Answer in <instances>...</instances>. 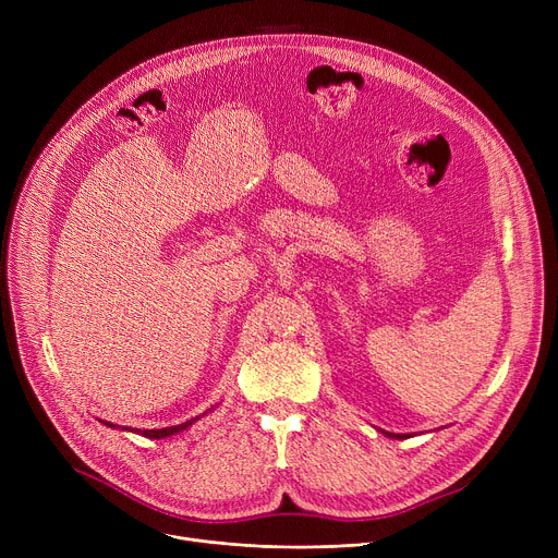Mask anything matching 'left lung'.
<instances>
[{"instance_id": "obj_1", "label": "left lung", "mask_w": 558, "mask_h": 558, "mask_svg": "<svg viewBox=\"0 0 558 558\" xmlns=\"http://www.w3.org/2000/svg\"><path fill=\"white\" fill-rule=\"evenodd\" d=\"M385 434H387V436H391V438H404L402 434H389V432H385Z\"/></svg>"}]
</instances>
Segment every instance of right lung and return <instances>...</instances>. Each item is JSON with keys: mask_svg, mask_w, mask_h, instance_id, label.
<instances>
[{"mask_svg": "<svg viewBox=\"0 0 558 558\" xmlns=\"http://www.w3.org/2000/svg\"><path fill=\"white\" fill-rule=\"evenodd\" d=\"M198 418V416H196ZM196 418H192V421H185V423H181V425H173V427H162V429H135V432H140L142 436H149V438H167V436H173V434H179V432H183V429H187ZM104 425H108V427H114L112 423H106L104 421ZM122 429H126V427H122Z\"/></svg>", "mask_w": 558, "mask_h": 558, "instance_id": "1", "label": "right lung"}]
</instances>
